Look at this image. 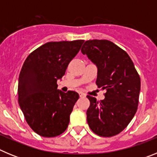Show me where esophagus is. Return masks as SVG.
<instances>
[{
  "mask_svg": "<svg viewBox=\"0 0 157 157\" xmlns=\"http://www.w3.org/2000/svg\"><path fill=\"white\" fill-rule=\"evenodd\" d=\"M79 97L80 98H85L86 94H83V93H82V92H79Z\"/></svg>",
  "mask_w": 157,
  "mask_h": 157,
  "instance_id": "obj_1",
  "label": "esophagus"
}]
</instances>
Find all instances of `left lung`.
Returning <instances> with one entry per match:
<instances>
[{
    "label": "left lung",
    "mask_w": 157,
    "mask_h": 157,
    "mask_svg": "<svg viewBox=\"0 0 157 157\" xmlns=\"http://www.w3.org/2000/svg\"><path fill=\"white\" fill-rule=\"evenodd\" d=\"M82 53L98 67L96 84L106 90L101 101L87 96V123L93 132L112 137L127 127L138 105L141 79L133 61L125 51L108 40H89Z\"/></svg>",
    "instance_id": "left-lung-1"
}]
</instances>
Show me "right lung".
Wrapping results in <instances>:
<instances>
[{
	"label": "right lung",
	"mask_w": 157,
	"mask_h": 157,
	"mask_svg": "<svg viewBox=\"0 0 157 157\" xmlns=\"http://www.w3.org/2000/svg\"><path fill=\"white\" fill-rule=\"evenodd\" d=\"M84 40L50 41L27 56L18 84V101L26 121L40 136L52 138L66 130L73 107L79 98L75 91L57 90L56 82L79 52Z\"/></svg>",
	"instance_id": "add662e5"
}]
</instances>
